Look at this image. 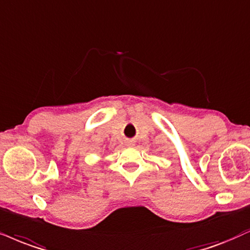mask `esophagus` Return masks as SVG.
Returning <instances> with one entry per match:
<instances>
[{
    "mask_svg": "<svg viewBox=\"0 0 250 250\" xmlns=\"http://www.w3.org/2000/svg\"><path fill=\"white\" fill-rule=\"evenodd\" d=\"M135 144V142L134 141H131V140H129V141H127V146H133Z\"/></svg>",
    "mask_w": 250,
    "mask_h": 250,
    "instance_id": "esophagus-1",
    "label": "esophagus"
}]
</instances>
